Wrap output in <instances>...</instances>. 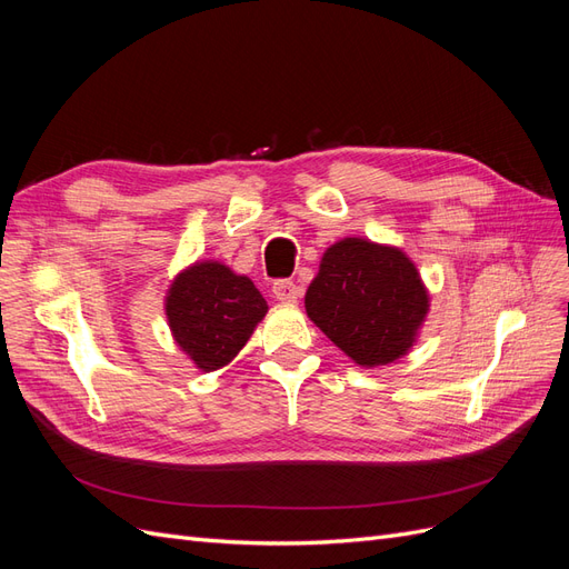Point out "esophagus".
Instances as JSON below:
<instances>
[{
	"label": "esophagus",
	"instance_id": "34e87169",
	"mask_svg": "<svg viewBox=\"0 0 569 569\" xmlns=\"http://www.w3.org/2000/svg\"><path fill=\"white\" fill-rule=\"evenodd\" d=\"M272 297L282 303H297L301 297V289L291 280H278L272 284Z\"/></svg>",
	"mask_w": 569,
	"mask_h": 569
}]
</instances>
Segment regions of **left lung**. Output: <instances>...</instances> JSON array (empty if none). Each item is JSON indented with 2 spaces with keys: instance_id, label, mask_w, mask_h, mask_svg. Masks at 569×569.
<instances>
[{
  "instance_id": "8db88e82",
  "label": "left lung",
  "mask_w": 569,
  "mask_h": 569,
  "mask_svg": "<svg viewBox=\"0 0 569 569\" xmlns=\"http://www.w3.org/2000/svg\"><path fill=\"white\" fill-rule=\"evenodd\" d=\"M429 295L416 263L396 247L347 237L322 253L306 313L353 363L403 358L418 339Z\"/></svg>"
}]
</instances>
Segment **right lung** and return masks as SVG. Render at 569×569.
I'll return each instance as SVG.
<instances>
[{"label":"right lung","instance_id":"right-lung-1","mask_svg":"<svg viewBox=\"0 0 569 569\" xmlns=\"http://www.w3.org/2000/svg\"><path fill=\"white\" fill-rule=\"evenodd\" d=\"M266 313L268 303L247 274L218 261L184 268L166 295L170 332L201 372L226 368Z\"/></svg>","mask_w":569,"mask_h":569}]
</instances>
